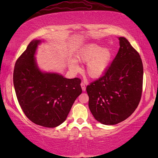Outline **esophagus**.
<instances>
[{"instance_id":"34e87169","label":"esophagus","mask_w":158,"mask_h":158,"mask_svg":"<svg viewBox=\"0 0 158 158\" xmlns=\"http://www.w3.org/2000/svg\"><path fill=\"white\" fill-rule=\"evenodd\" d=\"M81 87H82V89L83 91H85V84L84 82H82L81 83Z\"/></svg>"}]
</instances>
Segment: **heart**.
Returning a JSON list of instances; mask_svg holds the SVG:
<instances>
[{
  "instance_id": "1",
  "label": "heart",
  "mask_w": 158,
  "mask_h": 158,
  "mask_svg": "<svg viewBox=\"0 0 158 158\" xmlns=\"http://www.w3.org/2000/svg\"><path fill=\"white\" fill-rule=\"evenodd\" d=\"M113 53L109 48H102L101 47L90 44L85 46L76 57L77 61L87 63L85 66V73L92 78H98L106 73ZM70 67L74 70H78V66L75 61L70 62Z\"/></svg>"
}]
</instances>
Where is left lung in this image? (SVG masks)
Returning a JSON list of instances; mask_svg holds the SVG:
<instances>
[{"instance_id":"obj_1","label":"left lung","mask_w":158,"mask_h":158,"mask_svg":"<svg viewBox=\"0 0 158 158\" xmlns=\"http://www.w3.org/2000/svg\"><path fill=\"white\" fill-rule=\"evenodd\" d=\"M120 47L103 76L86 88L88 106L96 120L114 125L135 111L142 97L143 64L138 52L125 37L118 38Z\"/></svg>"}]
</instances>
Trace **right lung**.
Here are the masks:
<instances>
[{
	"mask_svg": "<svg viewBox=\"0 0 158 158\" xmlns=\"http://www.w3.org/2000/svg\"><path fill=\"white\" fill-rule=\"evenodd\" d=\"M40 43V40H32L18 57L14 70V85L25 115L36 125L54 128L66 120L76 99L82 93L81 80L41 73L34 59Z\"/></svg>",
	"mask_w": 158,
	"mask_h": 158,
	"instance_id": "obj_1",
	"label": "right lung"
}]
</instances>
